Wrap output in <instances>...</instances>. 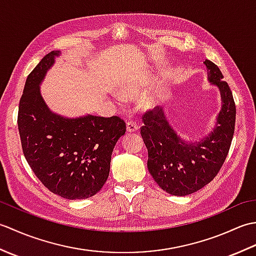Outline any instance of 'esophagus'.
I'll use <instances>...</instances> for the list:
<instances>
[{"label":"esophagus","mask_w":256,"mask_h":256,"mask_svg":"<svg viewBox=\"0 0 256 256\" xmlns=\"http://www.w3.org/2000/svg\"><path fill=\"white\" fill-rule=\"evenodd\" d=\"M126 130L128 132H135L138 130V125L135 121H128L126 123Z\"/></svg>","instance_id":"esophagus-1"}]
</instances>
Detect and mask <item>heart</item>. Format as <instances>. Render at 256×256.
Instances as JSON below:
<instances>
[{
    "instance_id": "1",
    "label": "heart",
    "mask_w": 256,
    "mask_h": 256,
    "mask_svg": "<svg viewBox=\"0 0 256 256\" xmlns=\"http://www.w3.org/2000/svg\"><path fill=\"white\" fill-rule=\"evenodd\" d=\"M135 94V89L133 88H125L124 90L121 91V98L124 100H128V99H131V98L133 96V94ZM143 106H150L154 103L153 99L152 98H145V99L142 101Z\"/></svg>"
}]
</instances>
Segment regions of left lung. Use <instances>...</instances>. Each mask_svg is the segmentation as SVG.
Returning <instances> with one entry per match:
<instances>
[{
  "mask_svg": "<svg viewBox=\"0 0 256 256\" xmlns=\"http://www.w3.org/2000/svg\"><path fill=\"white\" fill-rule=\"evenodd\" d=\"M210 82L219 86L222 108L216 128L200 142L184 143L170 126L162 108L148 110L140 135L148 148V168L157 184L174 196H187L208 184L229 153L236 126L232 91L216 64L206 59Z\"/></svg>",
  "mask_w": 256,
  "mask_h": 256,
  "instance_id": "obj_1",
  "label": "left lung"
}]
</instances>
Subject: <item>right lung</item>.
<instances>
[{
	"label": "right lung",
	"instance_id": "1",
	"mask_svg": "<svg viewBox=\"0 0 256 256\" xmlns=\"http://www.w3.org/2000/svg\"><path fill=\"white\" fill-rule=\"evenodd\" d=\"M58 55V50L47 54L26 79L18 116L22 148L36 177L52 192L86 199L106 184L113 148L126 125L116 116L66 118L47 108L40 84Z\"/></svg>",
	"mask_w": 256,
	"mask_h": 256
}]
</instances>
